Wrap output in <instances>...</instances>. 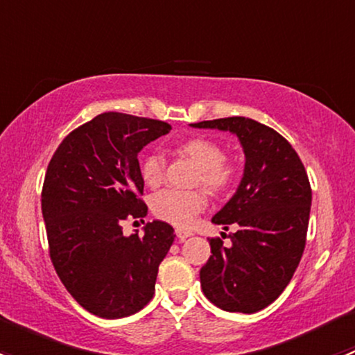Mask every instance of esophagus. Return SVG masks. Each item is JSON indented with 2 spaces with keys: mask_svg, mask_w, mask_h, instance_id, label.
I'll return each instance as SVG.
<instances>
[{
  "mask_svg": "<svg viewBox=\"0 0 355 355\" xmlns=\"http://www.w3.org/2000/svg\"><path fill=\"white\" fill-rule=\"evenodd\" d=\"M192 232L191 230H177V237L180 239V241H185L187 237H191Z\"/></svg>",
  "mask_w": 355,
  "mask_h": 355,
  "instance_id": "1",
  "label": "esophagus"
}]
</instances>
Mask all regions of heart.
<instances>
[{
	"mask_svg": "<svg viewBox=\"0 0 355 355\" xmlns=\"http://www.w3.org/2000/svg\"><path fill=\"white\" fill-rule=\"evenodd\" d=\"M178 151L198 164L194 182L202 185L211 194H221L234 184L237 177V164L225 157L223 148L213 139L192 137L182 142ZM164 170H166V161L159 153H151L141 161V177L151 189L163 184ZM151 207L159 220L185 228L206 207V194L200 189H192V191L164 189L153 198Z\"/></svg>",
	"mask_w": 355,
	"mask_h": 355,
	"instance_id": "heart-1",
	"label": "heart"
}]
</instances>
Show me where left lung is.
I'll list each match as a JSON object with an SVG mask.
<instances>
[{
	"label": "left lung",
	"mask_w": 355,
	"mask_h": 355,
	"mask_svg": "<svg viewBox=\"0 0 355 355\" xmlns=\"http://www.w3.org/2000/svg\"><path fill=\"white\" fill-rule=\"evenodd\" d=\"M191 125L234 132L245 155L237 192L213 216V223L225 230H237L230 234L228 245L221 239L209 241L211 256L200 268V288L220 309L257 313L278 299L302 257L313 199L306 168L284 135L252 118Z\"/></svg>",
	"instance_id": "8db88e82"
}]
</instances>
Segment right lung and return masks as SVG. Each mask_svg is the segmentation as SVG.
<instances>
[{"instance_id":"add662e5","label":"right lung","mask_w":355,"mask_h":355,"mask_svg":"<svg viewBox=\"0 0 355 355\" xmlns=\"http://www.w3.org/2000/svg\"><path fill=\"white\" fill-rule=\"evenodd\" d=\"M171 125L108 111L71 130L46 170L41 207L49 257L70 295L106 320L141 311L155 295L157 268L175 241L171 225L146 223L123 237L127 218H144L139 153Z\"/></svg>"}]
</instances>
